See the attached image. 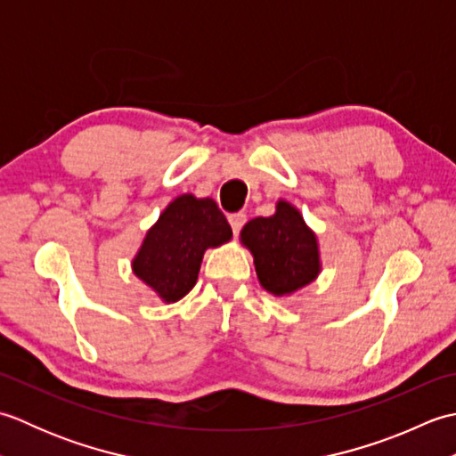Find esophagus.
Listing matches in <instances>:
<instances>
[{
    "mask_svg": "<svg viewBox=\"0 0 456 456\" xmlns=\"http://www.w3.org/2000/svg\"><path fill=\"white\" fill-rule=\"evenodd\" d=\"M229 223H231V229H233V233L239 235L240 229H243V225L247 223V216H245L243 211L231 213V216H229Z\"/></svg>",
    "mask_w": 456,
    "mask_h": 456,
    "instance_id": "34e87169",
    "label": "esophagus"
}]
</instances>
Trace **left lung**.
Returning <instances> with one entry per match:
<instances>
[{
	"label": "left lung",
	"mask_w": 456,
	"mask_h": 456,
	"mask_svg": "<svg viewBox=\"0 0 456 456\" xmlns=\"http://www.w3.org/2000/svg\"><path fill=\"white\" fill-rule=\"evenodd\" d=\"M240 240L253 253L256 276L270 294H292L319 273L314 231L286 201H278L274 216L250 219L240 231Z\"/></svg>",
	"instance_id": "left-lung-1"
}]
</instances>
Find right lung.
<instances>
[{
  "mask_svg": "<svg viewBox=\"0 0 456 456\" xmlns=\"http://www.w3.org/2000/svg\"><path fill=\"white\" fill-rule=\"evenodd\" d=\"M233 231L216 201L186 193L154 223L133 260V273L164 302H178L196 286L206 248L227 243Z\"/></svg>",
  "mask_w": 456,
  "mask_h": 456,
  "instance_id": "1",
  "label": "right lung"
}]
</instances>
